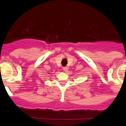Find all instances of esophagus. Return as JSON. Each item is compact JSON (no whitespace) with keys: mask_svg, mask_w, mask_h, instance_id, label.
<instances>
[{"mask_svg":"<svg viewBox=\"0 0 126 126\" xmlns=\"http://www.w3.org/2000/svg\"><path fill=\"white\" fill-rule=\"evenodd\" d=\"M63 71H65V72H67L68 70V68H67L66 66H64V67H63Z\"/></svg>","mask_w":126,"mask_h":126,"instance_id":"obj_1","label":"esophagus"}]
</instances>
